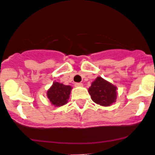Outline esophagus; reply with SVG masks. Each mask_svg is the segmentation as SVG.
Returning a JSON list of instances; mask_svg holds the SVG:
<instances>
[{"instance_id": "1", "label": "esophagus", "mask_w": 155, "mask_h": 155, "mask_svg": "<svg viewBox=\"0 0 155 155\" xmlns=\"http://www.w3.org/2000/svg\"><path fill=\"white\" fill-rule=\"evenodd\" d=\"M83 84L82 83H76L75 84V87H82Z\"/></svg>"}]
</instances>
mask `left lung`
<instances>
[{
    "instance_id": "left-lung-1",
    "label": "left lung",
    "mask_w": 155,
    "mask_h": 155,
    "mask_svg": "<svg viewBox=\"0 0 155 155\" xmlns=\"http://www.w3.org/2000/svg\"><path fill=\"white\" fill-rule=\"evenodd\" d=\"M88 93L95 103L103 107L110 106L117 99V87L101 76L92 82Z\"/></svg>"
}]
</instances>
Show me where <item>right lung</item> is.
<instances>
[{"mask_svg":"<svg viewBox=\"0 0 155 155\" xmlns=\"http://www.w3.org/2000/svg\"><path fill=\"white\" fill-rule=\"evenodd\" d=\"M71 90L72 87L70 85H64L62 83L54 81L48 90L46 95L51 105L58 107L68 103Z\"/></svg>","mask_w":155,"mask_h":155,"instance_id":"obj_1","label":"right lung"}]
</instances>
